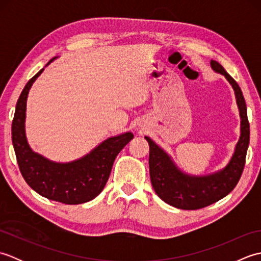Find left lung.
I'll list each match as a JSON object with an SVG mask.
<instances>
[{"label":"left lung","instance_id":"1","mask_svg":"<svg viewBox=\"0 0 261 261\" xmlns=\"http://www.w3.org/2000/svg\"><path fill=\"white\" fill-rule=\"evenodd\" d=\"M211 66L215 71L224 75L233 87L241 116V136L228 166L213 175L188 176L178 170L168 154L150 138L145 137L149 143V171L154 192L164 202L181 210L206 207L228 195L237 186L246 164L250 126L245 97L238 83L226 73L222 66L215 60L211 62Z\"/></svg>","mask_w":261,"mask_h":261}]
</instances>
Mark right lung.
I'll return each instance as SVG.
<instances>
[{
  "label": "right lung",
  "mask_w": 261,
  "mask_h": 261,
  "mask_svg": "<svg viewBox=\"0 0 261 261\" xmlns=\"http://www.w3.org/2000/svg\"><path fill=\"white\" fill-rule=\"evenodd\" d=\"M42 70L43 68L27 83L16 102L12 121V142L19 169L27 184L48 199L68 205L92 201L103 191L115 157L134 135L126 132L109 138L85 157L68 164L54 163L33 152L28 145L24 132L25 104L32 83Z\"/></svg>",
  "instance_id": "obj_1"
}]
</instances>
